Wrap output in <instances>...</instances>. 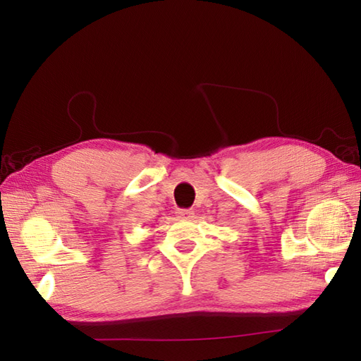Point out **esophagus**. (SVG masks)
Segmentation results:
<instances>
[{
    "mask_svg": "<svg viewBox=\"0 0 361 361\" xmlns=\"http://www.w3.org/2000/svg\"><path fill=\"white\" fill-rule=\"evenodd\" d=\"M177 214H178L180 219H184V220L194 219V211H192V209H180Z\"/></svg>",
    "mask_w": 361,
    "mask_h": 361,
    "instance_id": "esophagus-1",
    "label": "esophagus"
}]
</instances>
